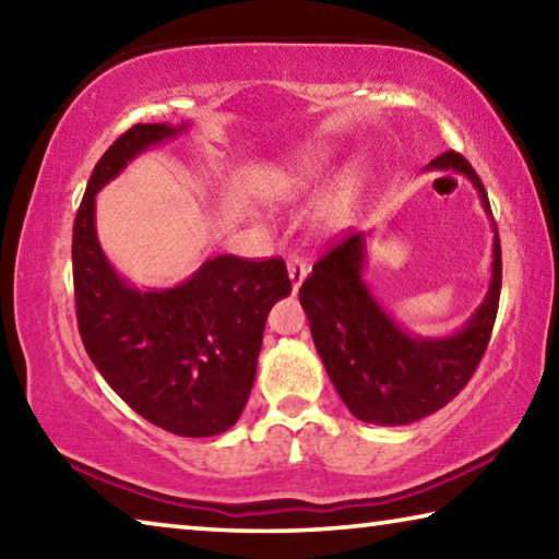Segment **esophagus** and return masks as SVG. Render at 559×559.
<instances>
[{
  "label": "esophagus",
  "mask_w": 559,
  "mask_h": 559,
  "mask_svg": "<svg viewBox=\"0 0 559 559\" xmlns=\"http://www.w3.org/2000/svg\"><path fill=\"white\" fill-rule=\"evenodd\" d=\"M306 276H308V266H306V261L298 259V257H290V259H288V278H290L293 293H298L300 283L306 281Z\"/></svg>",
  "instance_id": "obj_1"
}]
</instances>
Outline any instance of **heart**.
<instances>
[{
	"mask_svg": "<svg viewBox=\"0 0 559 559\" xmlns=\"http://www.w3.org/2000/svg\"><path fill=\"white\" fill-rule=\"evenodd\" d=\"M328 153L325 150H306L288 157L286 163H281L273 169L266 185V194L271 200H293V197L306 194L310 187L320 182V177L325 175ZM365 185V169L359 165L347 167L340 175L333 187L328 189L323 204H320V219L328 226H345L353 219L355 206L359 200Z\"/></svg>",
	"mask_w": 559,
	"mask_h": 559,
	"instance_id": "b5f03b06",
	"label": "heart"
}]
</instances>
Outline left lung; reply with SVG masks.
<instances>
[{"label": "left lung", "instance_id": "left-lung-1", "mask_svg": "<svg viewBox=\"0 0 559 559\" xmlns=\"http://www.w3.org/2000/svg\"><path fill=\"white\" fill-rule=\"evenodd\" d=\"M427 169H453L468 177L493 219L484 182L466 157L449 150L431 159ZM365 246L362 231L335 243L302 281L300 306L330 382L353 416L380 427H402L447 406L486 353L500 298L498 229L486 298L466 325L447 337L412 335L386 313L362 278Z\"/></svg>", "mask_w": 559, "mask_h": 559}]
</instances>
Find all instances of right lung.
Segmentation results:
<instances>
[{
  "instance_id": "right-lung-1",
  "label": "right lung",
  "mask_w": 559,
  "mask_h": 559,
  "mask_svg": "<svg viewBox=\"0 0 559 559\" xmlns=\"http://www.w3.org/2000/svg\"><path fill=\"white\" fill-rule=\"evenodd\" d=\"M138 122L98 159L73 222V290L83 347L112 392L155 427L202 439L231 429L249 400L269 310L290 293L283 259H206L173 288H135L96 234V194L138 155L182 135Z\"/></svg>"
}]
</instances>
